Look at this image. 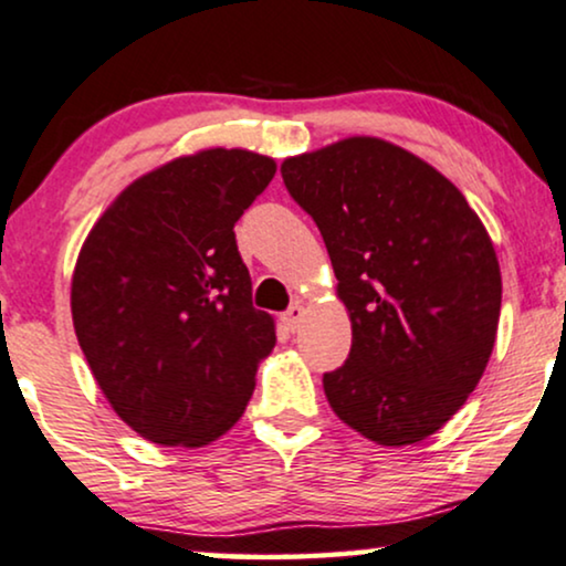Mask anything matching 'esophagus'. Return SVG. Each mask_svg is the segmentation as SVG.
I'll return each mask as SVG.
<instances>
[{
	"label": "esophagus",
	"instance_id": "1",
	"mask_svg": "<svg viewBox=\"0 0 566 566\" xmlns=\"http://www.w3.org/2000/svg\"><path fill=\"white\" fill-rule=\"evenodd\" d=\"M283 325L289 327V331H296L298 325H302V319H304V306L302 304H294V306H289V312H283Z\"/></svg>",
	"mask_w": 566,
	"mask_h": 566
}]
</instances>
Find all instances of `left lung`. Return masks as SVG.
<instances>
[{
    "label": "left lung",
    "mask_w": 566,
    "mask_h": 566,
    "mask_svg": "<svg viewBox=\"0 0 566 566\" xmlns=\"http://www.w3.org/2000/svg\"><path fill=\"white\" fill-rule=\"evenodd\" d=\"M281 172L323 233L352 319L327 403L380 446L424 441L464 407L496 344L491 235L449 178L382 138H344Z\"/></svg>",
    "instance_id": "obj_1"
}]
</instances>
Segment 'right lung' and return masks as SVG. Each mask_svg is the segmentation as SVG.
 Wrapping results in <instances>:
<instances>
[{
	"label": "right lung",
	"instance_id": "add662e5",
	"mask_svg": "<svg viewBox=\"0 0 566 566\" xmlns=\"http://www.w3.org/2000/svg\"><path fill=\"white\" fill-rule=\"evenodd\" d=\"M275 159L205 149L136 178L83 241L73 327L115 415L146 441L197 449L241 420L275 319L251 304L233 226Z\"/></svg>",
	"mask_w": 566,
	"mask_h": 566
}]
</instances>
